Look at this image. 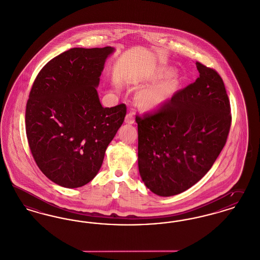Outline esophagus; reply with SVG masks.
Masks as SVG:
<instances>
[{"label": "esophagus", "mask_w": 260, "mask_h": 260, "mask_svg": "<svg viewBox=\"0 0 260 260\" xmlns=\"http://www.w3.org/2000/svg\"><path fill=\"white\" fill-rule=\"evenodd\" d=\"M125 122L128 124H133L135 122V115L133 112L127 113V115L125 117Z\"/></svg>", "instance_id": "esophagus-1"}]
</instances>
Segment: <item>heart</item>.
<instances>
[{
  "label": "heart",
  "instance_id": "b5f03b06",
  "mask_svg": "<svg viewBox=\"0 0 260 260\" xmlns=\"http://www.w3.org/2000/svg\"><path fill=\"white\" fill-rule=\"evenodd\" d=\"M177 80L169 79L144 89L137 96L138 105L144 110L156 109L177 90Z\"/></svg>",
  "mask_w": 260,
  "mask_h": 260
}]
</instances>
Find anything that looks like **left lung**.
I'll return each mask as SVG.
<instances>
[{
    "label": "left lung",
    "mask_w": 260,
    "mask_h": 260,
    "mask_svg": "<svg viewBox=\"0 0 260 260\" xmlns=\"http://www.w3.org/2000/svg\"><path fill=\"white\" fill-rule=\"evenodd\" d=\"M200 76L153 112L136 115L142 180L161 197L183 192L205 176L232 123L230 100L215 69L196 62Z\"/></svg>",
    "instance_id": "8db88e82"
}]
</instances>
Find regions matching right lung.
Wrapping results in <instances>:
<instances>
[{"instance_id":"obj_1","label":"right lung","mask_w":260,"mask_h":260,"mask_svg":"<svg viewBox=\"0 0 260 260\" xmlns=\"http://www.w3.org/2000/svg\"><path fill=\"white\" fill-rule=\"evenodd\" d=\"M113 48H72L38 73L25 111L28 145L42 172L66 188L82 187L99 172L126 115V105L103 108L96 92Z\"/></svg>"}]
</instances>
